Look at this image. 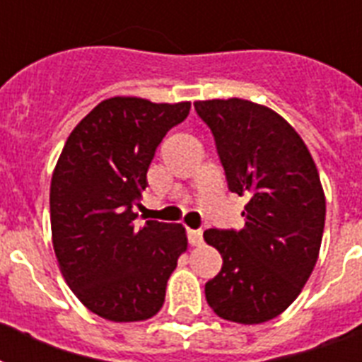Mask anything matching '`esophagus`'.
I'll list each match as a JSON object with an SVG mask.
<instances>
[{"label": "esophagus", "instance_id": "esophagus-1", "mask_svg": "<svg viewBox=\"0 0 362 362\" xmlns=\"http://www.w3.org/2000/svg\"><path fill=\"white\" fill-rule=\"evenodd\" d=\"M187 240L195 247V245H201L202 243V232L201 230H187Z\"/></svg>", "mask_w": 362, "mask_h": 362}]
</instances>
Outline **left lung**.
Instances as JSON below:
<instances>
[{
    "instance_id": "1",
    "label": "left lung",
    "mask_w": 362,
    "mask_h": 362,
    "mask_svg": "<svg viewBox=\"0 0 362 362\" xmlns=\"http://www.w3.org/2000/svg\"><path fill=\"white\" fill-rule=\"evenodd\" d=\"M228 189L247 199L242 230L208 228L223 258L204 286L211 310L236 324H264L303 290L320 255L325 195L305 141L286 120L249 100H199Z\"/></svg>"
}]
</instances>
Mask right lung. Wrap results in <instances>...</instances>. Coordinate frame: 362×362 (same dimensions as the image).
Masks as SVG:
<instances>
[{"label": "right lung", "mask_w": 362, "mask_h": 362, "mask_svg": "<svg viewBox=\"0 0 362 362\" xmlns=\"http://www.w3.org/2000/svg\"><path fill=\"white\" fill-rule=\"evenodd\" d=\"M189 107L113 96L79 120L59 156L49 186L55 257L70 290L100 318L143 322L165 301L186 228L160 221L137 228L134 206L156 148Z\"/></svg>", "instance_id": "add662e5"}]
</instances>
